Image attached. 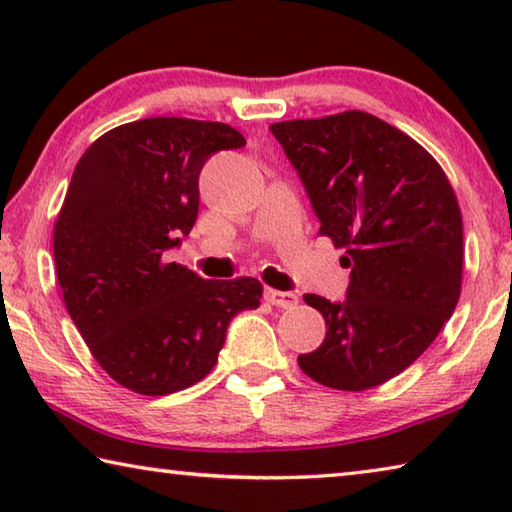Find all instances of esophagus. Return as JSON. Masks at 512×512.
<instances>
[{
    "label": "esophagus",
    "mask_w": 512,
    "mask_h": 512,
    "mask_svg": "<svg viewBox=\"0 0 512 512\" xmlns=\"http://www.w3.org/2000/svg\"><path fill=\"white\" fill-rule=\"evenodd\" d=\"M264 296H266L268 302H271V305L282 307V309H291L293 305H298V296H296V293H289V291L266 289Z\"/></svg>",
    "instance_id": "esophagus-1"
}]
</instances>
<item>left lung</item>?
Returning a JSON list of instances; mask_svg holds the SVG:
<instances>
[{
  "label": "left lung",
  "mask_w": 512,
  "mask_h": 512,
  "mask_svg": "<svg viewBox=\"0 0 512 512\" xmlns=\"http://www.w3.org/2000/svg\"><path fill=\"white\" fill-rule=\"evenodd\" d=\"M296 167L318 235L345 248L343 302L307 293L325 318L305 375L336 391L393 379L429 348L461 298L463 216L445 171L422 146L361 110L271 124Z\"/></svg>",
  "instance_id": "obj_1"
}]
</instances>
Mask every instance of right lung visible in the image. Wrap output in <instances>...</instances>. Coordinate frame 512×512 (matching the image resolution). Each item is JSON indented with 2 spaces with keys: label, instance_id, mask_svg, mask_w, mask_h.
Returning <instances> with one entry per match:
<instances>
[{
  "label": "right lung",
  "instance_id": "obj_1",
  "mask_svg": "<svg viewBox=\"0 0 512 512\" xmlns=\"http://www.w3.org/2000/svg\"><path fill=\"white\" fill-rule=\"evenodd\" d=\"M244 144L221 121L151 117L112 128L76 164L54 225L56 277L92 357L128 391L194 386L230 320L259 307L255 277L203 280L167 262L196 223L203 164Z\"/></svg>",
  "mask_w": 512,
  "mask_h": 512
}]
</instances>
